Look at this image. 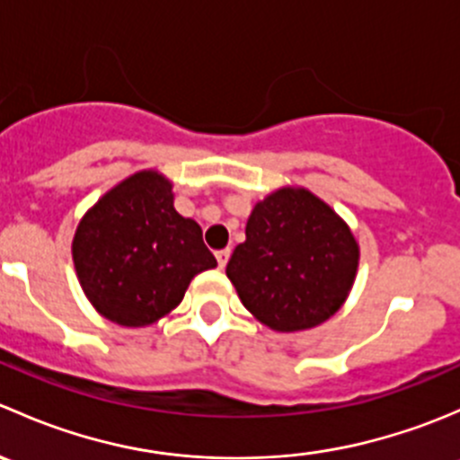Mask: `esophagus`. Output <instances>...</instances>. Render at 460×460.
<instances>
[{
  "mask_svg": "<svg viewBox=\"0 0 460 460\" xmlns=\"http://www.w3.org/2000/svg\"><path fill=\"white\" fill-rule=\"evenodd\" d=\"M229 256H231V252H229V249H222V252H217V253H216L217 267H220V269H225V267H226V262H229Z\"/></svg>",
  "mask_w": 460,
  "mask_h": 460,
  "instance_id": "34e87169",
  "label": "esophagus"
}]
</instances>
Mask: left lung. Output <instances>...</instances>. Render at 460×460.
I'll list each match as a JSON object with an SVG mask.
<instances>
[{
	"label": "left lung",
	"mask_w": 460,
	"mask_h": 460,
	"mask_svg": "<svg viewBox=\"0 0 460 460\" xmlns=\"http://www.w3.org/2000/svg\"><path fill=\"white\" fill-rule=\"evenodd\" d=\"M247 240L226 278L252 316L273 332H305L345 305L360 249L349 225L305 187H282L256 202Z\"/></svg>",
	"instance_id": "left-lung-1"
}]
</instances>
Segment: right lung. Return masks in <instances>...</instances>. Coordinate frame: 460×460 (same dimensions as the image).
I'll list each match as a JSON object with an SVG mask.
<instances>
[{"label": "right lung", "mask_w": 460, "mask_h": 460, "mask_svg": "<svg viewBox=\"0 0 460 460\" xmlns=\"http://www.w3.org/2000/svg\"><path fill=\"white\" fill-rule=\"evenodd\" d=\"M73 264L88 303L122 327H146L182 303L198 273L217 267L202 229L173 207L155 169L128 175L82 216Z\"/></svg>", "instance_id": "obj_1"}]
</instances>
